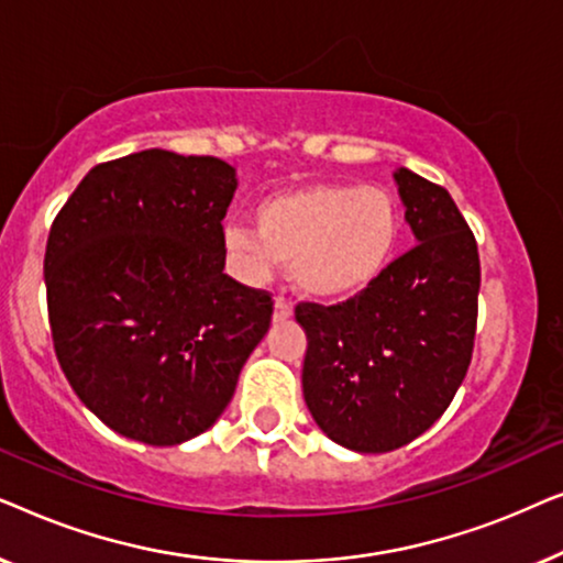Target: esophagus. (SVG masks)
<instances>
[{
  "instance_id": "obj_1",
  "label": "esophagus",
  "mask_w": 563,
  "mask_h": 563,
  "mask_svg": "<svg viewBox=\"0 0 563 563\" xmlns=\"http://www.w3.org/2000/svg\"><path fill=\"white\" fill-rule=\"evenodd\" d=\"M291 305L287 302V299L284 297H276V302H274V322H284V320H289L291 318Z\"/></svg>"
}]
</instances>
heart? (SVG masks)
<instances>
[{"instance_id": "1", "label": "heart", "mask_w": 563, "mask_h": 563, "mask_svg": "<svg viewBox=\"0 0 563 563\" xmlns=\"http://www.w3.org/2000/svg\"><path fill=\"white\" fill-rule=\"evenodd\" d=\"M256 228L228 225L222 253L238 279L261 284L291 264L299 295L343 302L387 274L402 241L397 199L379 187L318 181L279 189L253 210Z\"/></svg>"}]
</instances>
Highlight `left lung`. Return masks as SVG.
I'll return each mask as SVG.
<instances>
[{
  "mask_svg": "<svg viewBox=\"0 0 563 563\" xmlns=\"http://www.w3.org/2000/svg\"><path fill=\"white\" fill-rule=\"evenodd\" d=\"M415 249L364 295L297 305L307 335L302 395L343 449L387 453L426 433L464 382L474 351L479 253L449 191L395 172Z\"/></svg>",
  "mask_w": 563,
  "mask_h": 563,
  "instance_id": "8db88e82",
  "label": "left lung"
}]
</instances>
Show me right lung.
Here are the masks:
<instances>
[{
    "instance_id": "obj_1",
    "label": "right lung",
    "mask_w": 563,
    "mask_h": 563,
    "mask_svg": "<svg viewBox=\"0 0 563 563\" xmlns=\"http://www.w3.org/2000/svg\"><path fill=\"white\" fill-rule=\"evenodd\" d=\"M235 168L141 151L99 164L58 212L45 289L58 364L114 433L179 445L214 422L274 302L228 274Z\"/></svg>"
}]
</instances>
